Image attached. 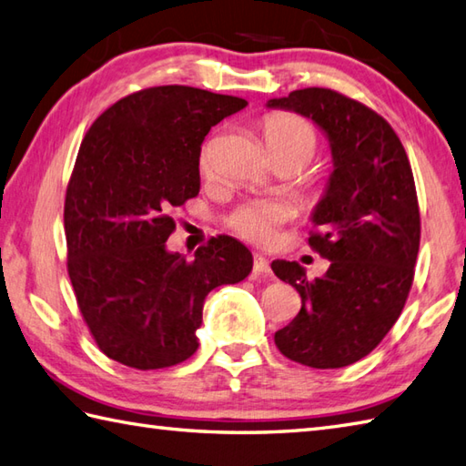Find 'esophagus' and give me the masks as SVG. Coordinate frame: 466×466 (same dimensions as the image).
<instances>
[{"mask_svg": "<svg viewBox=\"0 0 466 466\" xmlns=\"http://www.w3.org/2000/svg\"><path fill=\"white\" fill-rule=\"evenodd\" d=\"M252 270H254V274H256V276H264V279H266V276H270V274H272L268 260H266L264 256H260V254H256V256H254V268H252Z\"/></svg>", "mask_w": 466, "mask_h": 466, "instance_id": "obj_1", "label": "esophagus"}]
</instances>
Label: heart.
Returning <instances> with one entry per match:
<instances>
[{
	"mask_svg": "<svg viewBox=\"0 0 466 466\" xmlns=\"http://www.w3.org/2000/svg\"><path fill=\"white\" fill-rule=\"evenodd\" d=\"M266 150L270 156L289 154L306 164L316 152V134L309 122L292 114H272L262 126ZM210 147H204L200 156L202 172H210ZM290 216L289 206L270 200H254L240 204L228 218V226L236 234L250 242H268L276 228Z\"/></svg>",
	"mask_w": 466,
	"mask_h": 466,
	"instance_id": "b5f03b06",
	"label": "heart"
}]
</instances>
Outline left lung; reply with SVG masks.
I'll list each match as a JSON object with an SVG mask.
<instances>
[{
  "label": "left lung",
  "instance_id": "left-lung-1",
  "mask_svg": "<svg viewBox=\"0 0 466 466\" xmlns=\"http://www.w3.org/2000/svg\"><path fill=\"white\" fill-rule=\"evenodd\" d=\"M266 107L309 117L332 156L309 238L330 266L309 280L300 264L272 262L274 274L302 299L274 342L310 369H342L379 346L412 286L420 214L409 157L389 122L339 92L306 87L272 97Z\"/></svg>",
  "mask_w": 466,
  "mask_h": 466
}]
</instances>
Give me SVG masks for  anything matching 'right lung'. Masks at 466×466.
Returning <instances> with one entry per match:
<instances>
[{"label":"right lung","mask_w":466,"mask_h":466,"mask_svg":"<svg viewBox=\"0 0 466 466\" xmlns=\"http://www.w3.org/2000/svg\"><path fill=\"white\" fill-rule=\"evenodd\" d=\"M246 106L160 86L116 102L87 130L66 194L67 272L107 359L137 370L190 359L206 296L252 272L250 250L230 236L212 238L192 260L166 248L172 208L200 192L206 134Z\"/></svg>","instance_id":"right-lung-1"}]
</instances>
